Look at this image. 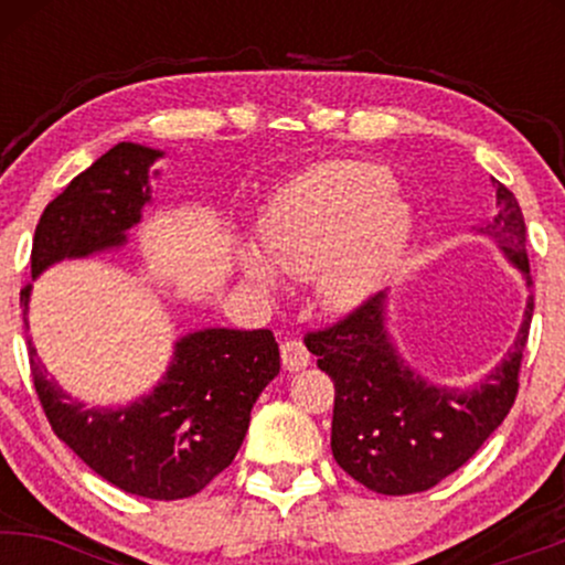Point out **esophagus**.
<instances>
[{
    "mask_svg": "<svg viewBox=\"0 0 565 565\" xmlns=\"http://www.w3.org/2000/svg\"><path fill=\"white\" fill-rule=\"evenodd\" d=\"M281 361L284 369H289V372H300L310 364V353L300 340H287L281 345Z\"/></svg>",
    "mask_w": 565,
    "mask_h": 565,
    "instance_id": "1",
    "label": "esophagus"
}]
</instances>
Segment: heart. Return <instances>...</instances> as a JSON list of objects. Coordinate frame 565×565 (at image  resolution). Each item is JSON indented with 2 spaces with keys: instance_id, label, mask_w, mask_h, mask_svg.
<instances>
[{
  "instance_id": "heart-1",
  "label": "heart",
  "mask_w": 565,
  "mask_h": 565,
  "mask_svg": "<svg viewBox=\"0 0 565 565\" xmlns=\"http://www.w3.org/2000/svg\"><path fill=\"white\" fill-rule=\"evenodd\" d=\"M414 231L412 206L393 178L364 161H323L278 188L260 217V246L242 252L249 287L278 291L274 268L316 276V297L342 313L364 302L404 257Z\"/></svg>"
}]
</instances>
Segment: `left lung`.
<instances>
[{
    "label": "left lung",
    "mask_w": 565,
    "mask_h": 565,
    "mask_svg": "<svg viewBox=\"0 0 565 565\" xmlns=\"http://www.w3.org/2000/svg\"><path fill=\"white\" fill-rule=\"evenodd\" d=\"M497 206L472 225V236L497 244L526 281V308L515 340L499 364L468 387L438 385L414 369L395 345L380 291L305 345L334 382L332 454L342 470L377 494H414L444 481L483 446L508 417L518 393V369L534 313L526 223L518 201L497 183Z\"/></svg>",
    "instance_id": "8db88e82"
}]
</instances>
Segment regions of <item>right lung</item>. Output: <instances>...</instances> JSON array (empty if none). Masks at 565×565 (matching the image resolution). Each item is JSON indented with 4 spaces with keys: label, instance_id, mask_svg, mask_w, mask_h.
I'll return each mask as SVG.
<instances>
[{
    "label": "right lung",
    "instance_id": "add662e5",
    "mask_svg": "<svg viewBox=\"0 0 565 565\" xmlns=\"http://www.w3.org/2000/svg\"><path fill=\"white\" fill-rule=\"evenodd\" d=\"M159 148L119 142L66 185L39 217L31 276L63 260L116 252L153 204ZM31 284L21 291L29 329ZM31 377L55 436L116 489L146 499L199 494L242 449L249 414L281 369L270 329L210 327L172 342L157 385L127 404L93 406L66 393L29 337Z\"/></svg>",
    "mask_w": 565,
    "mask_h": 565
}]
</instances>
